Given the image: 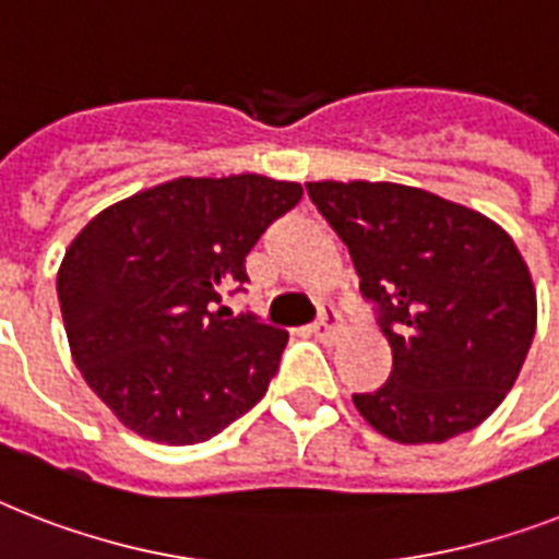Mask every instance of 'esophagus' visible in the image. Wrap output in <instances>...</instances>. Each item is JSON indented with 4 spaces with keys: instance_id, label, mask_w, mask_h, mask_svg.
<instances>
[{
    "instance_id": "esophagus-1",
    "label": "esophagus",
    "mask_w": 559,
    "mask_h": 559,
    "mask_svg": "<svg viewBox=\"0 0 559 559\" xmlns=\"http://www.w3.org/2000/svg\"><path fill=\"white\" fill-rule=\"evenodd\" d=\"M313 336L322 342L340 340V313H336L333 307H324L322 319L313 324Z\"/></svg>"
}]
</instances>
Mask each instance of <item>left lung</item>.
<instances>
[{"instance_id": "1", "label": "left lung", "mask_w": 559, "mask_h": 559, "mask_svg": "<svg viewBox=\"0 0 559 559\" xmlns=\"http://www.w3.org/2000/svg\"><path fill=\"white\" fill-rule=\"evenodd\" d=\"M377 305L391 377L354 406L397 443L476 429L513 389L537 289L511 235L478 211L397 182H307Z\"/></svg>"}]
</instances>
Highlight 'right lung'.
<instances>
[{
  "mask_svg": "<svg viewBox=\"0 0 559 559\" xmlns=\"http://www.w3.org/2000/svg\"><path fill=\"white\" fill-rule=\"evenodd\" d=\"M301 193L261 174L179 177L109 205L74 237L57 272L66 336L127 429L188 447L266 394L287 331L226 319L217 305L249 281L246 254Z\"/></svg>",
  "mask_w": 559,
  "mask_h": 559,
  "instance_id": "obj_1",
  "label": "right lung"
}]
</instances>
